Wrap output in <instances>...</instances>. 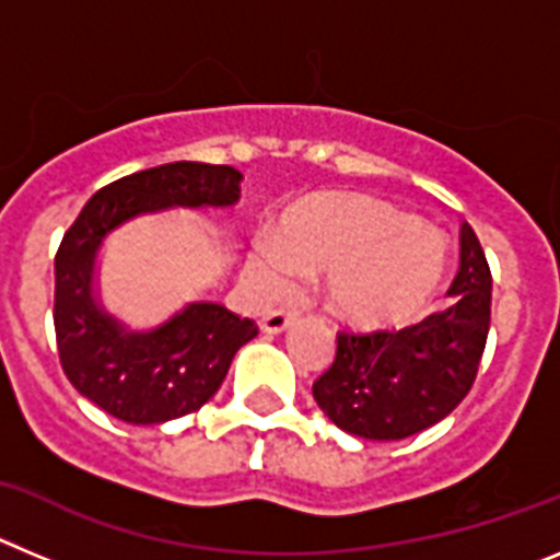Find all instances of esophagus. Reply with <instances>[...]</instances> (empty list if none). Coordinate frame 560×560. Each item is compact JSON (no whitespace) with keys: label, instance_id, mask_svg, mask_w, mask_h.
<instances>
[{"label":"esophagus","instance_id":"1","mask_svg":"<svg viewBox=\"0 0 560 560\" xmlns=\"http://www.w3.org/2000/svg\"><path fill=\"white\" fill-rule=\"evenodd\" d=\"M294 319H296L294 311L275 308V311H269V314L264 316L260 328H264V334H283V330H289L291 325H294Z\"/></svg>","mask_w":560,"mask_h":560}]
</instances>
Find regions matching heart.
Here are the masks:
<instances>
[{
  "instance_id": "obj_1",
  "label": "heart",
  "mask_w": 560,
  "mask_h": 560,
  "mask_svg": "<svg viewBox=\"0 0 560 560\" xmlns=\"http://www.w3.org/2000/svg\"><path fill=\"white\" fill-rule=\"evenodd\" d=\"M446 266V241L412 212L370 196H316L285 212L275 244L260 241L246 269L264 294L291 291L296 275H325L330 314L373 330L427 308Z\"/></svg>"
}]
</instances>
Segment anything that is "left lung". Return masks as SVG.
<instances>
[{
	"mask_svg": "<svg viewBox=\"0 0 560 560\" xmlns=\"http://www.w3.org/2000/svg\"><path fill=\"white\" fill-rule=\"evenodd\" d=\"M452 305L404 330L339 334L314 398L341 432L404 440L454 412L474 387L491 328V269L477 235L459 224Z\"/></svg>",
	"mask_w": 560,
	"mask_h": 560,
	"instance_id": "8db88e82",
	"label": "left lung"
}]
</instances>
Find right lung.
Instances as JSON below:
<instances>
[{
    "label": "right lung",
    "instance_id": "1",
    "mask_svg": "<svg viewBox=\"0 0 560 560\" xmlns=\"http://www.w3.org/2000/svg\"><path fill=\"white\" fill-rule=\"evenodd\" d=\"M241 173L230 165L171 162L97 190L56 255V339L72 387L112 418L151 427L201 409L219 393L232 359L257 336L219 303H190L151 330L108 314L97 291V255L108 232L173 207H232Z\"/></svg>",
    "mask_w": 560,
    "mask_h": 560
}]
</instances>
